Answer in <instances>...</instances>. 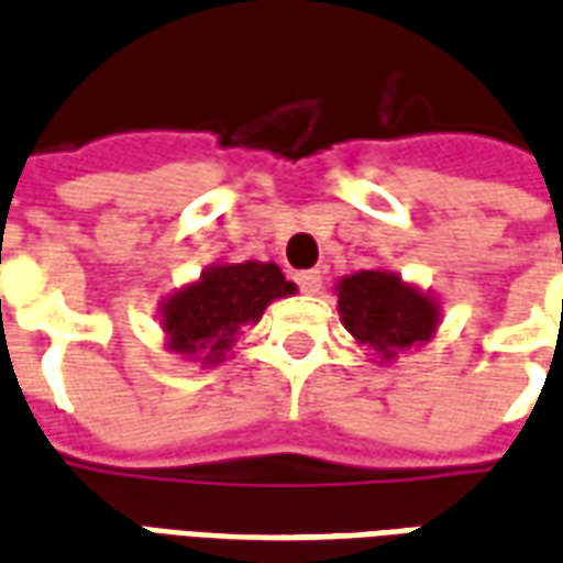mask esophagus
Here are the masks:
<instances>
[{
	"instance_id": "obj_1",
	"label": "esophagus",
	"mask_w": 563,
	"mask_h": 563,
	"mask_svg": "<svg viewBox=\"0 0 563 563\" xmlns=\"http://www.w3.org/2000/svg\"><path fill=\"white\" fill-rule=\"evenodd\" d=\"M295 283H298V289L305 295H317L322 289V274L319 271H298Z\"/></svg>"
}]
</instances>
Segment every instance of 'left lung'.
Wrapping results in <instances>:
<instances>
[{"label": "left lung", "instance_id": "8db88e82", "mask_svg": "<svg viewBox=\"0 0 563 563\" xmlns=\"http://www.w3.org/2000/svg\"><path fill=\"white\" fill-rule=\"evenodd\" d=\"M338 307L346 331L379 355H395L428 341L437 325V305L404 286L395 274L358 271L338 286Z\"/></svg>", "mask_w": 563, "mask_h": 563}]
</instances>
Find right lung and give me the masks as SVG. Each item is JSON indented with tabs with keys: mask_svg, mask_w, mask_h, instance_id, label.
<instances>
[{
	"mask_svg": "<svg viewBox=\"0 0 563 563\" xmlns=\"http://www.w3.org/2000/svg\"><path fill=\"white\" fill-rule=\"evenodd\" d=\"M289 292H295V286L271 262L220 265L196 286L165 301L162 325L172 338L168 343L174 353H208L205 358H220L234 331L244 322H256L274 298Z\"/></svg>",
	"mask_w": 563,
	"mask_h": 563,
	"instance_id": "obj_1",
	"label": "right lung"
}]
</instances>
